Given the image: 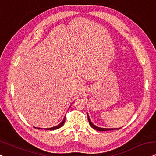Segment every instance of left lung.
Segmentation results:
<instances>
[{
	"mask_svg": "<svg viewBox=\"0 0 156 156\" xmlns=\"http://www.w3.org/2000/svg\"><path fill=\"white\" fill-rule=\"evenodd\" d=\"M87 118H88V121H89V123H90V126H91L92 128H94V129H96V130H98V131H108V130H113V129H120V128H115V129H113V128H111V129H108V128H101V127H97L96 125H94V124H93V123L91 122V120H90V118H89V116H88V115H87Z\"/></svg>",
	"mask_w": 156,
	"mask_h": 156,
	"instance_id": "1",
	"label": "left lung"
}]
</instances>
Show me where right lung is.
Masks as SVG:
<instances>
[{
	"label": "right lung",
	"instance_id": "obj_1",
	"mask_svg": "<svg viewBox=\"0 0 156 156\" xmlns=\"http://www.w3.org/2000/svg\"><path fill=\"white\" fill-rule=\"evenodd\" d=\"M65 118H64V120H63V121H62L61 123H60L59 125H58L57 126H56V127H51V128H46L45 129H48V130H54V129H59V127H61L62 125H63L64 124V122H65ZM36 128H37V127H36ZM38 129H41V128H38Z\"/></svg>",
	"mask_w": 156,
	"mask_h": 156
}]
</instances>
